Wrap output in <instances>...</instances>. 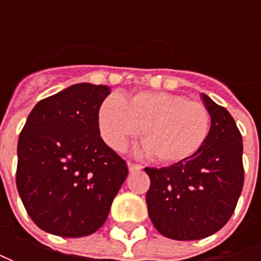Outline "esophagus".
Listing matches in <instances>:
<instances>
[{
    "mask_svg": "<svg viewBox=\"0 0 261 261\" xmlns=\"http://www.w3.org/2000/svg\"><path fill=\"white\" fill-rule=\"evenodd\" d=\"M127 168H129V171L135 173V171H139V170H142V166H139V164H135V163H127Z\"/></svg>",
    "mask_w": 261,
    "mask_h": 261,
    "instance_id": "34e87169",
    "label": "esophagus"
}]
</instances>
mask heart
<instances>
[{"mask_svg": "<svg viewBox=\"0 0 261 261\" xmlns=\"http://www.w3.org/2000/svg\"><path fill=\"white\" fill-rule=\"evenodd\" d=\"M98 129L107 145L125 149L139 132L145 152L164 164L180 163L203 146L211 113L203 103L183 95L144 91L122 98L110 95L98 109Z\"/></svg>", "mask_w": 261, "mask_h": 261, "instance_id": "obj_1", "label": "heart"}]
</instances>
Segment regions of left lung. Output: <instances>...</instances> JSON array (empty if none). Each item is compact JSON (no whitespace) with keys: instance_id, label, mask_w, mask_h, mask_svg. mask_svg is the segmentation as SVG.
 Here are the masks:
<instances>
[{"instance_id":"1","label":"left lung","mask_w":261,"mask_h":261,"mask_svg":"<svg viewBox=\"0 0 261 261\" xmlns=\"http://www.w3.org/2000/svg\"><path fill=\"white\" fill-rule=\"evenodd\" d=\"M211 130L195 155L149 168L148 215L160 234L190 241L215 234L236 211L244 185L243 136L225 107L202 94Z\"/></svg>"}]
</instances>
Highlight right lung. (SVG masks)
<instances>
[{
    "label": "right lung",
    "mask_w": 261,
    "mask_h": 261,
    "mask_svg": "<svg viewBox=\"0 0 261 261\" xmlns=\"http://www.w3.org/2000/svg\"><path fill=\"white\" fill-rule=\"evenodd\" d=\"M107 86L74 84L40 100L17 145L15 183L29 216L49 234L95 232L127 175L125 160L105 144L98 109Z\"/></svg>",
    "instance_id": "1"
}]
</instances>
